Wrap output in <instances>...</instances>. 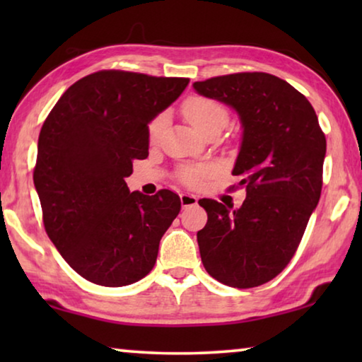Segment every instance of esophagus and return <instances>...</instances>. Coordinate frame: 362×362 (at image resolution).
<instances>
[{
	"mask_svg": "<svg viewBox=\"0 0 362 362\" xmlns=\"http://www.w3.org/2000/svg\"><path fill=\"white\" fill-rule=\"evenodd\" d=\"M180 203H182V207H189V206L198 204V198H196L194 194L182 193V194H180Z\"/></svg>",
	"mask_w": 362,
	"mask_h": 362,
	"instance_id": "1",
	"label": "esophagus"
}]
</instances>
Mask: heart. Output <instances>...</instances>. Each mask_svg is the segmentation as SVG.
<instances>
[{"mask_svg":"<svg viewBox=\"0 0 362 362\" xmlns=\"http://www.w3.org/2000/svg\"><path fill=\"white\" fill-rule=\"evenodd\" d=\"M182 112L187 121L201 134V136H204V134L209 132L211 129H223L226 122H228V112H226V108L222 103L207 99V97H189V99H187L185 103H183ZM164 124H166V115H158L148 126L150 139H156L159 136V132L163 131ZM179 175L183 182L188 183V185H199L207 175V169L183 168Z\"/></svg>","mask_w":362,"mask_h":362,"instance_id":"1","label":"heart"}]
</instances>
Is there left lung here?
<instances>
[{"label": "left lung", "instance_id": "1", "mask_svg": "<svg viewBox=\"0 0 362 362\" xmlns=\"http://www.w3.org/2000/svg\"><path fill=\"white\" fill-rule=\"evenodd\" d=\"M193 88L240 116L243 142L233 175L246 185L238 209L199 199L207 212L198 231L201 260L222 284H265L291 262L320 201L326 137L306 97L269 73H233Z\"/></svg>", "mask_w": 362, "mask_h": 362}]
</instances>
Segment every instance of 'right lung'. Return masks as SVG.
<instances>
[{"mask_svg": "<svg viewBox=\"0 0 362 362\" xmlns=\"http://www.w3.org/2000/svg\"><path fill=\"white\" fill-rule=\"evenodd\" d=\"M188 78L102 70L71 84L41 127L33 170L42 222L65 262L90 283L121 287L155 267L180 212L170 189L129 192L132 159L148 156V124Z\"/></svg>", "mask_w": 362, "mask_h": 362, "instance_id": "add662e5", "label": "right lung"}]
</instances>
